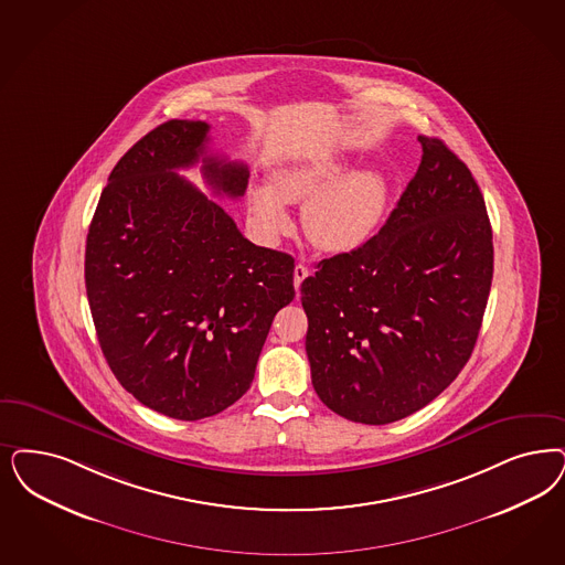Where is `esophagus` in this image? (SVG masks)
Segmentation results:
<instances>
[{
	"label": "esophagus",
	"mask_w": 565,
	"mask_h": 565,
	"mask_svg": "<svg viewBox=\"0 0 565 565\" xmlns=\"http://www.w3.org/2000/svg\"><path fill=\"white\" fill-rule=\"evenodd\" d=\"M309 273L311 271H309L302 263H298V265L294 267V288H296V290H300V284L309 277Z\"/></svg>",
	"instance_id": "34e87169"
}]
</instances>
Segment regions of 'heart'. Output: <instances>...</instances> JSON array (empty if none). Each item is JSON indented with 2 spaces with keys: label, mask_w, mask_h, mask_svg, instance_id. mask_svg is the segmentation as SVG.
<instances>
[{
  "label": "heart",
  "mask_w": 565,
  "mask_h": 565,
  "mask_svg": "<svg viewBox=\"0 0 565 565\" xmlns=\"http://www.w3.org/2000/svg\"><path fill=\"white\" fill-rule=\"evenodd\" d=\"M338 160L302 162L279 169L273 188L253 190V213L267 235L284 234L290 214L284 202L305 204L302 227L328 253H351L377 232L388 209V185L377 171L347 173Z\"/></svg>",
  "instance_id": "1"
}]
</instances>
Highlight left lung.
Instances as JSON below:
<instances>
[{
  "mask_svg": "<svg viewBox=\"0 0 565 565\" xmlns=\"http://www.w3.org/2000/svg\"><path fill=\"white\" fill-rule=\"evenodd\" d=\"M380 234L317 263L300 286L312 388L333 413L384 426L424 409L466 367L492 284L482 192L438 137Z\"/></svg>",
  "mask_w": 565,
  "mask_h": 565,
  "instance_id": "left-lung-1",
  "label": "left lung"
}]
</instances>
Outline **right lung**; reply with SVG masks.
Returning a JSON list of instances; mask_svg holds the SVG:
<instances>
[{"mask_svg": "<svg viewBox=\"0 0 565 565\" xmlns=\"http://www.w3.org/2000/svg\"><path fill=\"white\" fill-rule=\"evenodd\" d=\"M204 120H169L122 156L99 195L85 288L120 386L195 422L250 388L273 317L294 300V258L254 246L188 179L202 160L216 194L239 198L248 167L206 154Z\"/></svg>", "mask_w": 565, "mask_h": 565, "instance_id": "obj_1", "label": "right lung"}]
</instances>
